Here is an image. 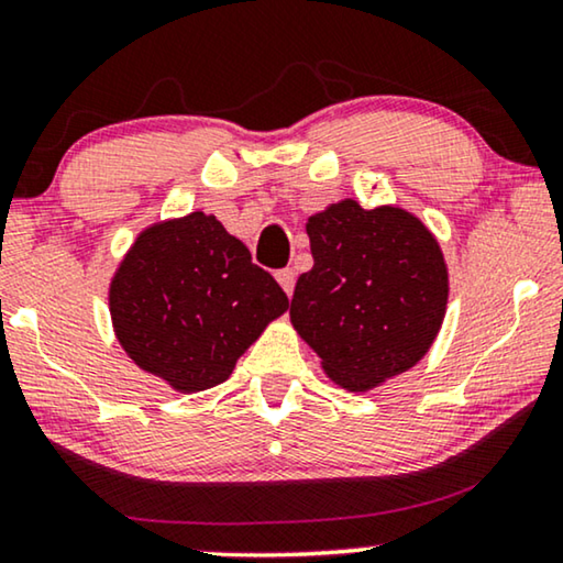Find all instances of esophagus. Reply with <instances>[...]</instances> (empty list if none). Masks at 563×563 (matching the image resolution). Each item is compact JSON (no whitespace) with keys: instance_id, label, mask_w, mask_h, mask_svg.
<instances>
[{"instance_id":"34e87169","label":"esophagus","mask_w":563,"mask_h":563,"mask_svg":"<svg viewBox=\"0 0 563 563\" xmlns=\"http://www.w3.org/2000/svg\"><path fill=\"white\" fill-rule=\"evenodd\" d=\"M278 283L288 296H292V288H296V273H292L290 267H283V271H278Z\"/></svg>"}]
</instances>
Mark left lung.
<instances>
[{
    "instance_id": "8db88e82",
    "label": "left lung",
    "mask_w": 563,
    "mask_h": 563,
    "mask_svg": "<svg viewBox=\"0 0 563 563\" xmlns=\"http://www.w3.org/2000/svg\"><path fill=\"white\" fill-rule=\"evenodd\" d=\"M313 267L296 283L290 321L327 375L364 393L429 352L446 311L449 275L413 213L346 199L306 224Z\"/></svg>"
}]
</instances>
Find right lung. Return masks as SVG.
<instances>
[{
	"mask_svg": "<svg viewBox=\"0 0 563 563\" xmlns=\"http://www.w3.org/2000/svg\"><path fill=\"white\" fill-rule=\"evenodd\" d=\"M109 308L134 364L180 393H199L232 375L288 296L217 217L194 211L137 236Z\"/></svg>",
	"mask_w": 563,
	"mask_h": 563,
	"instance_id": "add662e5",
	"label": "right lung"
}]
</instances>
